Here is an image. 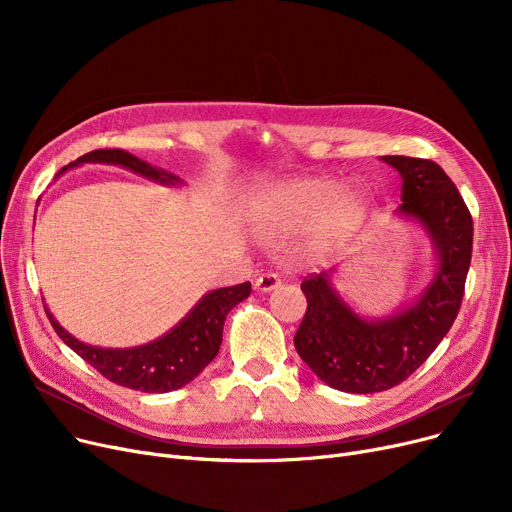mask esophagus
<instances>
[{"label": "esophagus", "instance_id": "1", "mask_svg": "<svg viewBox=\"0 0 512 512\" xmlns=\"http://www.w3.org/2000/svg\"><path fill=\"white\" fill-rule=\"evenodd\" d=\"M280 284H282V280H280L278 274L267 272V274H261V276L255 280V290H257V292H272V290H276Z\"/></svg>", "mask_w": 512, "mask_h": 512}]
</instances>
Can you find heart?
I'll return each mask as SVG.
<instances>
[{"label": "heart", "instance_id": "b5f03b06", "mask_svg": "<svg viewBox=\"0 0 512 512\" xmlns=\"http://www.w3.org/2000/svg\"><path fill=\"white\" fill-rule=\"evenodd\" d=\"M361 205L355 188H338L330 178H305L284 182L265 193L257 207L253 226L263 238H278L292 226L326 213L332 226L353 218Z\"/></svg>", "mask_w": 512, "mask_h": 512}]
</instances>
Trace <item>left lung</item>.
<instances>
[{
	"label": "left lung",
	"instance_id": "obj_1",
	"mask_svg": "<svg viewBox=\"0 0 512 512\" xmlns=\"http://www.w3.org/2000/svg\"><path fill=\"white\" fill-rule=\"evenodd\" d=\"M400 178L396 215L432 240L438 267L419 297L386 317H361L332 286V272L303 280L307 313L294 336L301 359L330 388L373 394L405 382L459 315L473 249V220L446 172L429 159L384 155Z\"/></svg>",
	"mask_w": 512,
	"mask_h": 512
}]
</instances>
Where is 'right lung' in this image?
<instances>
[{"mask_svg":"<svg viewBox=\"0 0 512 512\" xmlns=\"http://www.w3.org/2000/svg\"><path fill=\"white\" fill-rule=\"evenodd\" d=\"M83 164L120 166L159 184H182L178 176L161 168H153L147 161L122 149H97L85 153L83 157H78L72 164L62 168L60 174H64L68 168ZM249 294L251 282L211 290L205 297H201V301L170 332L149 344L132 348H101L80 342L58 324V319L49 313L47 307L45 311L58 336L78 357H83L89 365H93L103 378L130 390L172 392L193 382L215 359L222 344L226 315L240 301H245Z\"/></svg>","mask_w":512,"mask_h":512,"instance_id":"1","label":"right lung"}]
</instances>
